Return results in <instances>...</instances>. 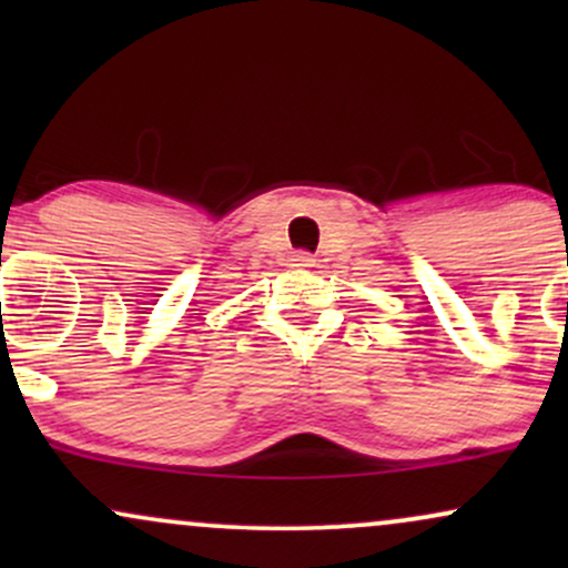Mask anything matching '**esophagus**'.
<instances>
[{
    "mask_svg": "<svg viewBox=\"0 0 568 568\" xmlns=\"http://www.w3.org/2000/svg\"><path fill=\"white\" fill-rule=\"evenodd\" d=\"M291 266H296V270H310V266H315V256L306 251H298L291 256Z\"/></svg>",
    "mask_w": 568,
    "mask_h": 568,
    "instance_id": "obj_1",
    "label": "esophagus"
}]
</instances>
